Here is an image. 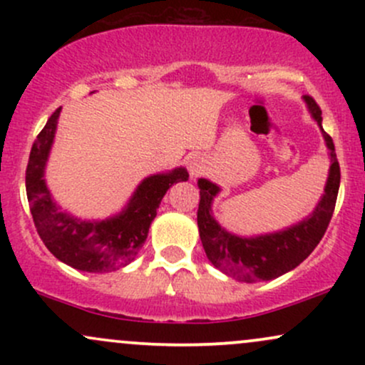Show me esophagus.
<instances>
[{"label": "esophagus", "instance_id": "obj_1", "mask_svg": "<svg viewBox=\"0 0 365 365\" xmlns=\"http://www.w3.org/2000/svg\"><path fill=\"white\" fill-rule=\"evenodd\" d=\"M204 159L200 158V156H194V158H190V161H188V165H187V168H188V173L192 175V177H195V175H199L200 171L204 170Z\"/></svg>", "mask_w": 365, "mask_h": 365}]
</instances>
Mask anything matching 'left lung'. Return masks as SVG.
I'll return each mask as SVG.
<instances>
[{
  "mask_svg": "<svg viewBox=\"0 0 365 365\" xmlns=\"http://www.w3.org/2000/svg\"><path fill=\"white\" fill-rule=\"evenodd\" d=\"M304 101L324 137L329 156V171L324 194L321 195L311 215L305 216L302 221L279 232L264 233V235H235L217 223L212 215V200L220 194L221 188L211 180H197V187L200 190L199 211H197L200 242L212 266L223 271L225 274L233 276L238 282H269L295 269L319 244L333 216L338 188H340V165L334 153L333 139L322 130L319 106L309 96H305Z\"/></svg>",
  "mask_w": 365,
  "mask_h": 365,
  "instance_id": "left-lung-1",
  "label": "left lung"
}]
</instances>
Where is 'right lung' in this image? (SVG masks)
<instances>
[{
    "label": "right lung",
    "mask_w": 365,
    "mask_h": 365,
    "mask_svg": "<svg viewBox=\"0 0 365 365\" xmlns=\"http://www.w3.org/2000/svg\"><path fill=\"white\" fill-rule=\"evenodd\" d=\"M60 113L61 108H58L37 135L25 171V188L37 233L49 252L73 269L86 273L115 271L135 259L163 197L173 183L187 182L188 173L178 166L150 175L137 185L127 206L104 220H81L61 211L44 180Z\"/></svg>",
    "instance_id": "add662e5"
}]
</instances>
